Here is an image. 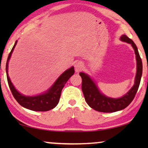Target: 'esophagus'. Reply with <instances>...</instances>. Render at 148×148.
Instances as JSON below:
<instances>
[{"label":"esophagus","mask_w":148,"mask_h":148,"mask_svg":"<svg viewBox=\"0 0 148 148\" xmlns=\"http://www.w3.org/2000/svg\"><path fill=\"white\" fill-rule=\"evenodd\" d=\"M84 68V63L81 61H77L75 64V69L77 72H79L83 69Z\"/></svg>","instance_id":"1"}]
</instances>
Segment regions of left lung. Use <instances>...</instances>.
Returning a JSON list of instances; mask_svg holds the SVG:
<instances>
[{
	"mask_svg": "<svg viewBox=\"0 0 148 148\" xmlns=\"http://www.w3.org/2000/svg\"><path fill=\"white\" fill-rule=\"evenodd\" d=\"M121 40L131 44L135 50L137 59V73L135 79V84L125 96L118 99L108 98L101 94L96 87V85L88 75L85 74L84 73H79V75L82 77V89L85 100L91 108L99 112H114L126 108L134 99L140 84L143 66L142 61L137 46L133 40L127 37L126 35L121 36Z\"/></svg>",
	"mask_w": 148,
	"mask_h": 148,
	"instance_id": "left-lung-1",
	"label": "left lung"
}]
</instances>
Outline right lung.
Returning <instances> with one entry per match:
<instances>
[{"mask_svg": "<svg viewBox=\"0 0 148 148\" xmlns=\"http://www.w3.org/2000/svg\"><path fill=\"white\" fill-rule=\"evenodd\" d=\"M17 42H15V45L13 46L11 51L10 52L8 56L7 64H6V71H7V77L9 84V88L11 91L12 94L17 102L24 108L29 109L34 111H48L54 108L56 106L59 102V99L61 94L62 88L66 82L69 79V78L74 74L75 71L73 66L65 71L61 75H60L56 82L54 83L52 88L44 94L38 95L36 96H25L22 95L16 90L9 77L8 75V62L11 57L12 52H13L14 48L15 47Z\"/></svg>", "mask_w": 148, "mask_h": 148, "instance_id": "obj_1", "label": "right lung"}]
</instances>
